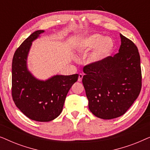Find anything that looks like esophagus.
Segmentation results:
<instances>
[{
    "mask_svg": "<svg viewBox=\"0 0 150 150\" xmlns=\"http://www.w3.org/2000/svg\"><path fill=\"white\" fill-rule=\"evenodd\" d=\"M83 74H79V79H78V81H79V82H81L82 79H83Z\"/></svg>",
    "mask_w": 150,
    "mask_h": 150,
    "instance_id": "esophagus-1",
    "label": "esophagus"
}]
</instances>
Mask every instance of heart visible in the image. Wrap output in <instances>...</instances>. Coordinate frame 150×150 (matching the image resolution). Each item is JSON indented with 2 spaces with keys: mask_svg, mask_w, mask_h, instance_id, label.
Returning <instances> with one entry per match:
<instances>
[{
  "mask_svg": "<svg viewBox=\"0 0 150 150\" xmlns=\"http://www.w3.org/2000/svg\"><path fill=\"white\" fill-rule=\"evenodd\" d=\"M95 48L96 50L90 56L91 62H98L109 55L114 48V42L110 38H104L102 35L93 34L82 40L79 50L85 53Z\"/></svg>",
  "mask_w": 150,
  "mask_h": 150,
  "instance_id": "b5f03b06",
  "label": "heart"
}]
</instances>
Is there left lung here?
<instances>
[{"instance_id":"1","label":"left lung","mask_w":150,"mask_h":150,"mask_svg":"<svg viewBox=\"0 0 150 150\" xmlns=\"http://www.w3.org/2000/svg\"><path fill=\"white\" fill-rule=\"evenodd\" d=\"M119 52L83 67V84L94 115L103 120L122 116L138 98L142 86L138 48L120 34Z\"/></svg>"}]
</instances>
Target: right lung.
I'll return each instance as SVG.
<instances>
[{
  "label": "right lung",
  "instance_id": "right-lung-1",
  "mask_svg": "<svg viewBox=\"0 0 150 150\" xmlns=\"http://www.w3.org/2000/svg\"><path fill=\"white\" fill-rule=\"evenodd\" d=\"M44 31L36 30L18 47L12 60V98L16 106L30 120L50 122L63 110L65 98L79 74L54 76L46 81L33 76L26 67L32 42Z\"/></svg>",
  "mask_w": 150,
  "mask_h": 150
}]
</instances>
